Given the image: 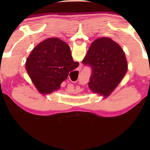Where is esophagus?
Returning a JSON list of instances; mask_svg holds the SVG:
<instances>
[{
    "label": "esophagus",
    "mask_w": 150,
    "mask_h": 150,
    "mask_svg": "<svg viewBox=\"0 0 150 150\" xmlns=\"http://www.w3.org/2000/svg\"><path fill=\"white\" fill-rule=\"evenodd\" d=\"M81 68H82V65H81V66H79V70H80Z\"/></svg>",
    "instance_id": "1"
}]
</instances>
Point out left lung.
Instances as JSON below:
<instances>
[{"label":"left lung","instance_id":"left-lung-1","mask_svg":"<svg viewBox=\"0 0 150 150\" xmlns=\"http://www.w3.org/2000/svg\"><path fill=\"white\" fill-rule=\"evenodd\" d=\"M82 63L92 67L89 88L92 92L104 97H108L118 87L128 70L123 49L108 37L94 40Z\"/></svg>","mask_w":150,"mask_h":150}]
</instances>
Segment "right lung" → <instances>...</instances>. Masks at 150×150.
<instances>
[{"label": "right lung", "instance_id": "1", "mask_svg": "<svg viewBox=\"0 0 150 150\" xmlns=\"http://www.w3.org/2000/svg\"><path fill=\"white\" fill-rule=\"evenodd\" d=\"M79 65L73 61L70 46L56 37L40 42L26 61V70L42 94H49L61 87L70 71Z\"/></svg>", "mask_w": 150, "mask_h": 150}]
</instances>
